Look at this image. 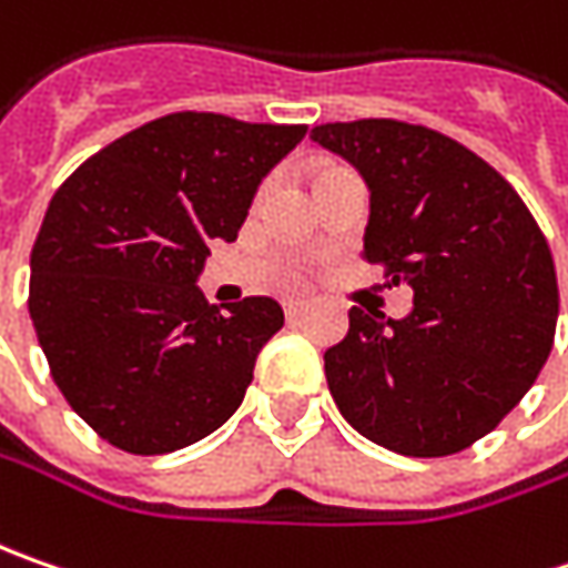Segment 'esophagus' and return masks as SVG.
I'll return each instance as SVG.
<instances>
[{
	"label": "esophagus",
	"instance_id": "34e87169",
	"mask_svg": "<svg viewBox=\"0 0 568 568\" xmlns=\"http://www.w3.org/2000/svg\"><path fill=\"white\" fill-rule=\"evenodd\" d=\"M303 310H306L303 300H284V313H287V318H296Z\"/></svg>",
	"mask_w": 568,
	"mask_h": 568
}]
</instances>
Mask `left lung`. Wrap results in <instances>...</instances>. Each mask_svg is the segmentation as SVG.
<instances>
[{
    "label": "left lung",
    "instance_id": "1",
    "mask_svg": "<svg viewBox=\"0 0 568 568\" xmlns=\"http://www.w3.org/2000/svg\"><path fill=\"white\" fill-rule=\"evenodd\" d=\"M310 139L366 183L363 262L414 287L404 318L347 313V335L325 351L332 398L376 446L455 455L496 429L550 357V246L518 192L448 135L357 120L316 125Z\"/></svg>",
    "mask_w": 568,
    "mask_h": 568
}]
</instances>
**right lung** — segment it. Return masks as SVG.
<instances>
[{"label": "right lung", "mask_w": 568, "mask_h": 568, "mask_svg": "<svg viewBox=\"0 0 568 568\" xmlns=\"http://www.w3.org/2000/svg\"><path fill=\"white\" fill-rule=\"evenodd\" d=\"M306 125L170 113L59 186L31 252L28 310L59 392L110 446L186 448L243 404L284 325L272 296L224 313L199 287L207 243H233L262 180Z\"/></svg>", "instance_id": "obj_1"}]
</instances>
